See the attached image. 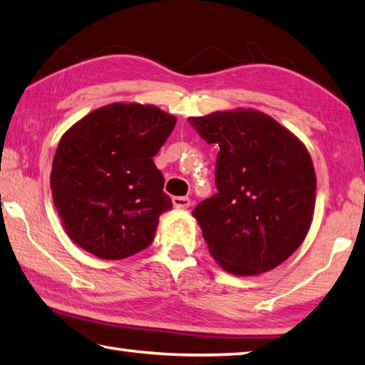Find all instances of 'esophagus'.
Listing matches in <instances>:
<instances>
[{
	"label": "esophagus",
	"mask_w": 365,
	"mask_h": 365,
	"mask_svg": "<svg viewBox=\"0 0 365 365\" xmlns=\"http://www.w3.org/2000/svg\"><path fill=\"white\" fill-rule=\"evenodd\" d=\"M190 203H192V200H190L189 197H173V205L176 208L186 210L190 207Z\"/></svg>",
	"instance_id": "esophagus-1"
}]
</instances>
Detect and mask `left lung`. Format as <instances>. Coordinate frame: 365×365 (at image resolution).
<instances>
[{
    "instance_id": "left-lung-1",
    "label": "left lung",
    "mask_w": 365,
    "mask_h": 365,
    "mask_svg": "<svg viewBox=\"0 0 365 365\" xmlns=\"http://www.w3.org/2000/svg\"><path fill=\"white\" fill-rule=\"evenodd\" d=\"M208 144H218V192L192 215L222 269L255 276L302 245L316 203V173L306 147L269 115L215 112L187 118Z\"/></svg>"
}]
</instances>
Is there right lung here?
<instances>
[{"label":"right lung","instance_id":"add662e5","mask_svg":"<svg viewBox=\"0 0 365 365\" xmlns=\"http://www.w3.org/2000/svg\"><path fill=\"white\" fill-rule=\"evenodd\" d=\"M176 125L155 106L110 104L63 134L53 162V200L76 245L102 259L143 252L173 203L153 158Z\"/></svg>","mask_w":365,"mask_h":365}]
</instances>
